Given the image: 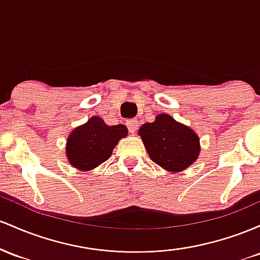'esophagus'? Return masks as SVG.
<instances>
[{"instance_id":"34e87169","label":"esophagus","mask_w":260,"mask_h":260,"mask_svg":"<svg viewBox=\"0 0 260 260\" xmlns=\"http://www.w3.org/2000/svg\"><path fill=\"white\" fill-rule=\"evenodd\" d=\"M126 126H127V129H129L130 133H135L139 127L138 119H130V120H127Z\"/></svg>"}]
</instances>
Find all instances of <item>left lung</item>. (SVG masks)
Here are the masks:
<instances>
[{"mask_svg": "<svg viewBox=\"0 0 260 260\" xmlns=\"http://www.w3.org/2000/svg\"><path fill=\"white\" fill-rule=\"evenodd\" d=\"M139 135L150 158L169 172L189 167L200 152L197 134L168 114H159L153 122H146L140 127Z\"/></svg>", "mask_w": 260, "mask_h": 260, "instance_id": "obj_1", "label": "left lung"}]
</instances>
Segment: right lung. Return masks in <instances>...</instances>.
Segmentation results:
<instances>
[{
  "mask_svg": "<svg viewBox=\"0 0 260 260\" xmlns=\"http://www.w3.org/2000/svg\"><path fill=\"white\" fill-rule=\"evenodd\" d=\"M127 135L125 125L109 126L98 116L76 127L67 140L66 154L70 163L81 171L98 167L112 156L121 138Z\"/></svg>",
  "mask_w": 260,
  "mask_h": 260,
  "instance_id": "add662e5",
  "label": "right lung"
}]
</instances>
